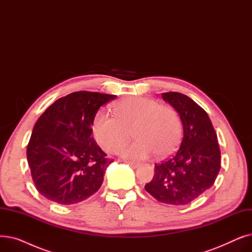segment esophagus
Instances as JSON below:
<instances>
[{
	"mask_svg": "<svg viewBox=\"0 0 252 252\" xmlns=\"http://www.w3.org/2000/svg\"><path fill=\"white\" fill-rule=\"evenodd\" d=\"M131 167H134V168H137V167H139L140 166V163H138V162H127Z\"/></svg>",
	"mask_w": 252,
	"mask_h": 252,
	"instance_id": "34e87169",
	"label": "esophagus"
}]
</instances>
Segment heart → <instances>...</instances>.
<instances>
[{
  "label": "heart",
  "instance_id": "b5f03b06",
  "mask_svg": "<svg viewBox=\"0 0 252 252\" xmlns=\"http://www.w3.org/2000/svg\"><path fill=\"white\" fill-rule=\"evenodd\" d=\"M114 116L98 111L92 123L97 143L114 153L127 142L131 134L136 140L124 147L121 154L127 159L141 160L158 153L166 157L178 148L182 125L178 113L145 97H127L113 106Z\"/></svg>",
  "mask_w": 252,
  "mask_h": 252
}]
</instances>
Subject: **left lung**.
<instances>
[{"label":"left lung","mask_w":252,"mask_h":252,"mask_svg":"<svg viewBox=\"0 0 252 252\" xmlns=\"http://www.w3.org/2000/svg\"><path fill=\"white\" fill-rule=\"evenodd\" d=\"M161 96L180 114L183 139L173 156L155 164L145 189L159 202L186 205L215 184L220 168L218 136L208 114L191 98L177 92Z\"/></svg>","instance_id":"1"}]
</instances>
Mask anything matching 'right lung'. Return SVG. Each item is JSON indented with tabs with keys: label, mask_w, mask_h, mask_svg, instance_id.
Segmentation results:
<instances>
[{
	"label": "right lung",
	"mask_w": 252,
	"mask_h": 252,
	"mask_svg": "<svg viewBox=\"0 0 252 252\" xmlns=\"http://www.w3.org/2000/svg\"><path fill=\"white\" fill-rule=\"evenodd\" d=\"M115 95L79 91L55 101L36 121L28 162L39 194L62 205L86 200L101 187L112 162L92 138V123Z\"/></svg>",
	"instance_id": "obj_1"
}]
</instances>
